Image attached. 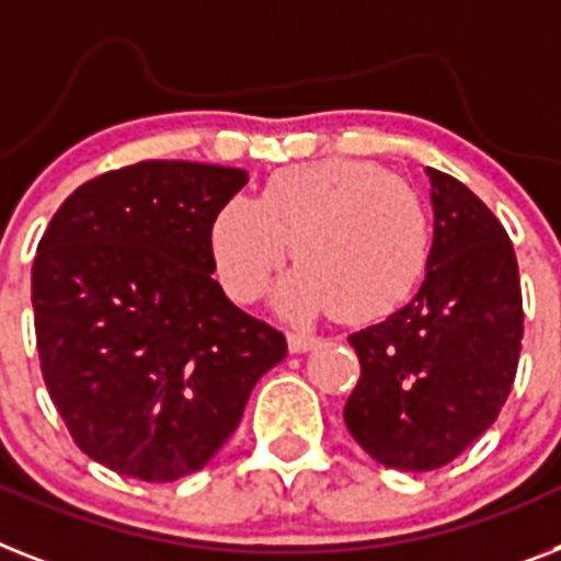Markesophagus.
<instances>
[{
  "label": "esophagus",
  "instance_id": "1",
  "mask_svg": "<svg viewBox=\"0 0 561 561\" xmlns=\"http://www.w3.org/2000/svg\"><path fill=\"white\" fill-rule=\"evenodd\" d=\"M289 353H309L312 346H318V335H309V332H289Z\"/></svg>",
  "mask_w": 561,
  "mask_h": 561
}]
</instances>
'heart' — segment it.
Masks as SVG:
<instances>
[{"instance_id":"1","label":"heart","mask_w":561,"mask_h":561,"mask_svg":"<svg viewBox=\"0 0 561 561\" xmlns=\"http://www.w3.org/2000/svg\"><path fill=\"white\" fill-rule=\"evenodd\" d=\"M289 243L300 266L280 286V307L298 318L335 309L341 321L360 323L413 295L433 229L424 197L381 165L323 160L280 169L257 203L234 197L215 220L211 252L231 298H257Z\"/></svg>"}]
</instances>
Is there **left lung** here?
<instances>
[{"instance_id": "8db88e82", "label": "left lung", "mask_w": 561, "mask_h": 561, "mask_svg": "<svg viewBox=\"0 0 561 561\" xmlns=\"http://www.w3.org/2000/svg\"><path fill=\"white\" fill-rule=\"evenodd\" d=\"M433 249L415 298L353 332L360 378L346 430L383 467L438 470L502 413L519 367V263L499 217L465 183L427 169Z\"/></svg>"}]
</instances>
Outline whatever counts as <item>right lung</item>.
<instances>
[{
  "label": "right lung",
  "instance_id": "1",
  "mask_svg": "<svg viewBox=\"0 0 561 561\" xmlns=\"http://www.w3.org/2000/svg\"><path fill=\"white\" fill-rule=\"evenodd\" d=\"M247 180L186 160L105 171L57 208L36 247L42 378L73 444L114 473H197L284 360V332L211 277V226Z\"/></svg>",
  "mask_w": 561,
  "mask_h": 561
}]
</instances>
